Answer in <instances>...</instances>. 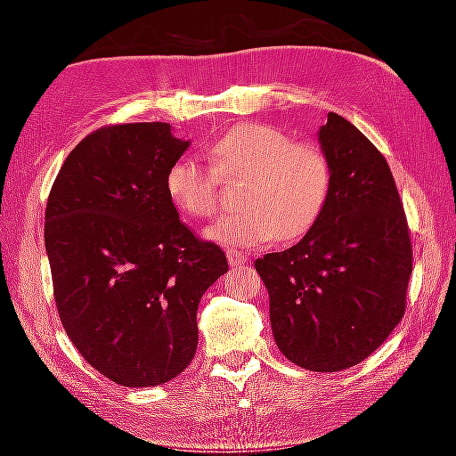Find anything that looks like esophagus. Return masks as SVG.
<instances>
[{
    "label": "esophagus",
    "instance_id": "esophagus-1",
    "mask_svg": "<svg viewBox=\"0 0 456 456\" xmlns=\"http://www.w3.org/2000/svg\"><path fill=\"white\" fill-rule=\"evenodd\" d=\"M227 259H229L231 265H243L247 261V256H243L241 251H237V249H233V247H231V249H227Z\"/></svg>",
    "mask_w": 456,
    "mask_h": 456
}]
</instances>
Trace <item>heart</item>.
I'll list each match as a JSON object with an SVG mask.
<instances>
[{"label": "heart", "instance_id": "obj_1", "mask_svg": "<svg viewBox=\"0 0 456 456\" xmlns=\"http://www.w3.org/2000/svg\"><path fill=\"white\" fill-rule=\"evenodd\" d=\"M211 168L179 157L165 173V191L183 215L203 219L219 203V179L243 181L239 211L223 215L207 237L229 247L296 241L310 233L326 209L334 168L314 142L267 125H239L219 136L209 151Z\"/></svg>", "mask_w": 456, "mask_h": 456}]
</instances>
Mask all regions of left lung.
Returning <instances> with one entry per match:
<instances>
[{"mask_svg":"<svg viewBox=\"0 0 456 456\" xmlns=\"http://www.w3.org/2000/svg\"><path fill=\"white\" fill-rule=\"evenodd\" d=\"M318 138L334 168L326 209L302 241L256 269L283 356L338 372L366 360L403 320L412 245L382 152L336 112Z\"/></svg>","mask_w":456,"mask_h":456,"instance_id":"left-lung-1","label":"left lung"}]
</instances>
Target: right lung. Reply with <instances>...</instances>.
<instances>
[{
    "label": "right lung",
    "instance_id": "1",
    "mask_svg": "<svg viewBox=\"0 0 456 456\" xmlns=\"http://www.w3.org/2000/svg\"><path fill=\"white\" fill-rule=\"evenodd\" d=\"M187 146L167 122L98 128L68 154L45 205L61 326L92 368L130 388L165 384L191 364L200 297L229 269L165 191Z\"/></svg>",
    "mask_w": 456,
    "mask_h": 456
}]
</instances>
